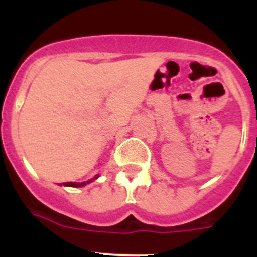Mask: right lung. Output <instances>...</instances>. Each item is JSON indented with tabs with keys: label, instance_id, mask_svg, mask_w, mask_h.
I'll return each mask as SVG.
<instances>
[{
	"label": "right lung",
	"instance_id": "obj_1",
	"mask_svg": "<svg viewBox=\"0 0 257 257\" xmlns=\"http://www.w3.org/2000/svg\"><path fill=\"white\" fill-rule=\"evenodd\" d=\"M63 185H67V187H83V185H86V183H73V181H67V183H63Z\"/></svg>",
	"mask_w": 257,
	"mask_h": 257
}]
</instances>
